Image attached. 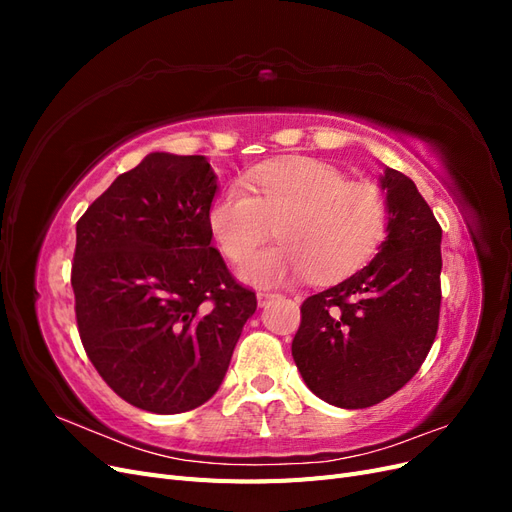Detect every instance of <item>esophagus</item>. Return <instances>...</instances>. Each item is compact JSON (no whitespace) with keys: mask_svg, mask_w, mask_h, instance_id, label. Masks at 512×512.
I'll list each match as a JSON object with an SVG mask.
<instances>
[{"mask_svg":"<svg viewBox=\"0 0 512 512\" xmlns=\"http://www.w3.org/2000/svg\"><path fill=\"white\" fill-rule=\"evenodd\" d=\"M256 297H258V305H265V303H269L273 297H277V294H275V292H269V290H258Z\"/></svg>","mask_w":512,"mask_h":512,"instance_id":"esophagus-1","label":"esophagus"}]
</instances>
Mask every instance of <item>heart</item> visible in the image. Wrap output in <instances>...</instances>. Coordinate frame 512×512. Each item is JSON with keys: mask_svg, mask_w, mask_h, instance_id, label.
<instances>
[{"mask_svg": "<svg viewBox=\"0 0 512 512\" xmlns=\"http://www.w3.org/2000/svg\"><path fill=\"white\" fill-rule=\"evenodd\" d=\"M386 222L389 207L374 185L309 158L260 164L209 207V228L232 262L250 258L275 226L280 243L241 271L262 286L305 273L316 284L344 280L378 252Z\"/></svg>", "mask_w": 512, "mask_h": 512, "instance_id": "1", "label": "heart"}]
</instances>
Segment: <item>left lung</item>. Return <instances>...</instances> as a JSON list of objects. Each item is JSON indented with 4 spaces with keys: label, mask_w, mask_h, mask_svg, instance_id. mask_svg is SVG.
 I'll return each instance as SVG.
<instances>
[{
    "label": "left lung",
    "mask_w": 512,
    "mask_h": 512,
    "mask_svg": "<svg viewBox=\"0 0 512 512\" xmlns=\"http://www.w3.org/2000/svg\"><path fill=\"white\" fill-rule=\"evenodd\" d=\"M389 235L367 267L307 297L292 359L337 408L376 406L412 380L440 320L442 228L410 177L384 168Z\"/></svg>",
    "instance_id": "1"
}]
</instances>
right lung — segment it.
Instances as JSON below:
<instances>
[{
    "label": "right lung",
    "mask_w": 512,
    "mask_h": 512,
    "mask_svg": "<svg viewBox=\"0 0 512 512\" xmlns=\"http://www.w3.org/2000/svg\"><path fill=\"white\" fill-rule=\"evenodd\" d=\"M205 156L149 153L76 222L72 290L83 348L128 404L179 414L226 376L256 292L211 245Z\"/></svg>",
    "instance_id": "add662e5"
}]
</instances>
